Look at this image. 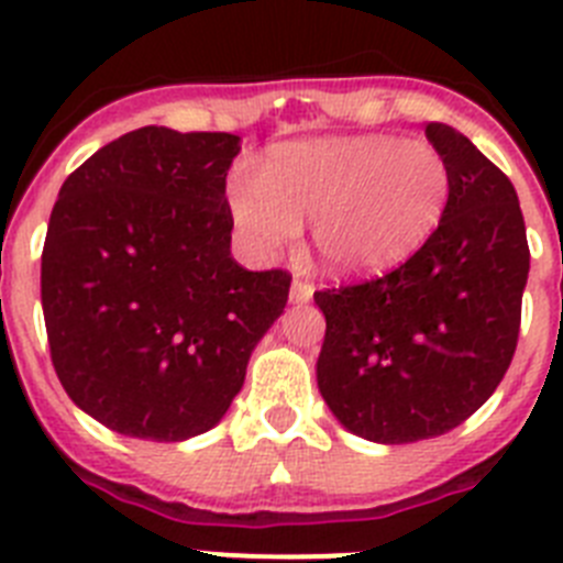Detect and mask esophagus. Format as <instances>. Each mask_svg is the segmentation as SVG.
<instances>
[{"instance_id":"1","label":"esophagus","mask_w":563,"mask_h":563,"mask_svg":"<svg viewBox=\"0 0 563 563\" xmlns=\"http://www.w3.org/2000/svg\"><path fill=\"white\" fill-rule=\"evenodd\" d=\"M312 292H316V287H312L310 282H305V278H292V287H290L292 305H307V301L312 298Z\"/></svg>"}]
</instances>
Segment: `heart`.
<instances>
[{
  "instance_id": "obj_1",
  "label": "heart",
  "mask_w": 563,
  "mask_h": 563,
  "mask_svg": "<svg viewBox=\"0 0 563 563\" xmlns=\"http://www.w3.org/2000/svg\"><path fill=\"white\" fill-rule=\"evenodd\" d=\"M449 191V163L429 141L352 134L276 146L258 180L233 177L225 202L239 245L256 262H273L310 220L327 271L375 276L429 242Z\"/></svg>"
}]
</instances>
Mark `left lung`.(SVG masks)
Wrapping results in <instances>:
<instances>
[{"mask_svg":"<svg viewBox=\"0 0 563 563\" xmlns=\"http://www.w3.org/2000/svg\"><path fill=\"white\" fill-rule=\"evenodd\" d=\"M426 137L449 163V206L397 271L318 290L327 335L318 391L343 429L383 445L449 434L514 361L530 273L514 183L445 123Z\"/></svg>","mask_w":563,"mask_h":563,"instance_id":"8db88e82","label":"left lung"}]
</instances>
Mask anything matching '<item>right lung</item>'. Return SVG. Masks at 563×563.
I'll return each mask as SVG.
<instances>
[{"instance_id":"obj_1","label":"right lung","mask_w":563,"mask_h":563,"mask_svg":"<svg viewBox=\"0 0 563 563\" xmlns=\"http://www.w3.org/2000/svg\"><path fill=\"white\" fill-rule=\"evenodd\" d=\"M239 137L143 126L64 180L42 253L49 355L78 409L123 437L183 442L231 409L287 305L290 273L231 256Z\"/></svg>"}]
</instances>
